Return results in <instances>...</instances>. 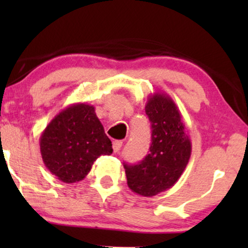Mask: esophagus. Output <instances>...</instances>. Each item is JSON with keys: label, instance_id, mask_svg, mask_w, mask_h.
I'll return each mask as SVG.
<instances>
[{"label": "esophagus", "instance_id": "obj_1", "mask_svg": "<svg viewBox=\"0 0 248 248\" xmlns=\"http://www.w3.org/2000/svg\"><path fill=\"white\" fill-rule=\"evenodd\" d=\"M122 145H123V142H122V141H118V140L114 141V142H113L114 152H118V151H120L121 148H122Z\"/></svg>", "mask_w": 248, "mask_h": 248}]
</instances>
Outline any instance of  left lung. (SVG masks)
<instances>
[{
    "label": "left lung",
    "mask_w": 248,
    "mask_h": 248,
    "mask_svg": "<svg viewBox=\"0 0 248 248\" xmlns=\"http://www.w3.org/2000/svg\"><path fill=\"white\" fill-rule=\"evenodd\" d=\"M151 122L150 154L137 165L124 164L127 185L142 196H155L174 186L188 164L192 143L182 115L168 94L155 93L145 105Z\"/></svg>",
    "instance_id": "left-lung-1"
}]
</instances>
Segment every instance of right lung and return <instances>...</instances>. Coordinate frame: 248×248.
<instances>
[{
	"mask_svg": "<svg viewBox=\"0 0 248 248\" xmlns=\"http://www.w3.org/2000/svg\"><path fill=\"white\" fill-rule=\"evenodd\" d=\"M39 145L47 169L64 183L82 181L99 155L113 154L94 107L83 103L60 111L40 135Z\"/></svg>",
	"mask_w": 248,
	"mask_h": 248,
	"instance_id": "1",
	"label": "right lung"
}]
</instances>
